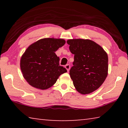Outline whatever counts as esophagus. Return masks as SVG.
<instances>
[{
  "instance_id": "esophagus-1",
  "label": "esophagus",
  "mask_w": 128,
  "mask_h": 128,
  "mask_svg": "<svg viewBox=\"0 0 128 128\" xmlns=\"http://www.w3.org/2000/svg\"><path fill=\"white\" fill-rule=\"evenodd\" d=\"M65 68H66V69L67 70V71H68L69 70V69H70V65L69 64H66V66H65Z\"/></svg>"
}]
</instances>
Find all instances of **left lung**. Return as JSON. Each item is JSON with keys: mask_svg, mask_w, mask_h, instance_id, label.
Listing matches in <instances>:
<instances>
[{"mask_svg": "<svg viewBox=\"0 0 128 128\" xmlns=\"http://www.w3.org/2000/svg\"><path fill=\"white\" fill-rule=\"evenodd\" d=\"M66 43L74 55L69 74L76 89L81 94L92 92L102 85L108 75L107 52L90 40L72 39Z\"/></svg>", "mask_w": 128, "mask_h": 128, "instance_id": "obj_1", "label": "left lung"}]
</instances>
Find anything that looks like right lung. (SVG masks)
I'll use <instances>...</instances> for the list:
<instances>
[{"mask_svg":"<svg viewBox=\"0 0 128 128\" xmlns=\"http://www.w3.org/2000/svg\"><path fill=\"white\" fill-rule=\"evenodd\" d=\"M65 43L63 39L43 38L28 47L21 58L20 68L30 85L46 90L56 83L60 75L67 72L59 65V58L55 52Z\"/></svg>","mask_w":128,"mask_h":128,"instance_id":"add662e5","label":"right lung"}]
</instances>
